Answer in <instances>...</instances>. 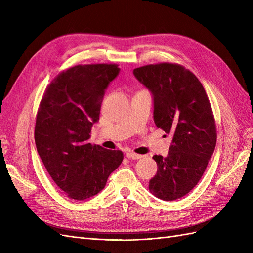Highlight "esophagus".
<instances>
[{
	"label": "esophagus",
	"mask_w": 253,
	"mask_h": 253,
	"mask_svg": "<svg viewBox=\"0 0 253 253\" xmlns=\"http://www.w3.org/2000/svg\"><path fill=\"white\" fill-rule=\"evenodd\" d=\"M126 157H127L128 159H139V158H141L142 156H141L140 154H137V153L131 152V153H127Z\"/></svg>",
	"instance_id": "1"
}]
</instances>
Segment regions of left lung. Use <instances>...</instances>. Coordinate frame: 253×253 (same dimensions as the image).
Instances as JSON below:
<instances>
[{"instance_id": "left-lung-1", "label": "left lung", "mask_w": 253, "mask_h": 253, "mask_svg": "<svg viewBox=\"0 0 253 253\" xmlns=\"http://www.w3.org/2000/svg\"><path fill=\"white\" fill-rule=\"evenodd\" d=\"M135 77L154 97V122L173 135L167 156L154 155L157 173L149 190L163 201H175L192 190L208 166L216 144V126L201 81L176 63L137 67Z\"/></svg>"}]
</instances>
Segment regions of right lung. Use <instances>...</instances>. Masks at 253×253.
Segmentation results:
<instances>
[{"label":"right lung","mask_w":253,"mask_h":253,"mask_svg":"<svg viewBox=\"0 0 253 253\" xmlns=\"http://www.w3.org/2000/svg\"><path fill=\"white\" fill-rule=\"evenodd\" d=\"M119 73L117 64H79L59 73L42 97L36 116L37 151L64 194L76 201L96 195L124 159L88 139L99 119L104 89Z\"/></svg>","instance_id":"add662e5"}]
</instances>
